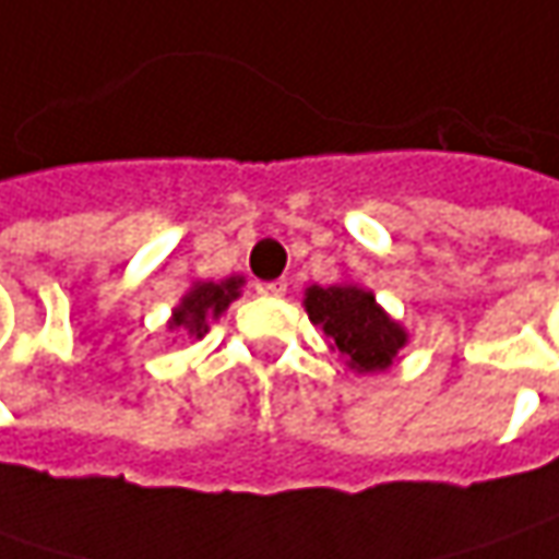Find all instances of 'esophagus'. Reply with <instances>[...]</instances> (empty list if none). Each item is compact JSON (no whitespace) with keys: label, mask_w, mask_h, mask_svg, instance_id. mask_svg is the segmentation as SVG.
<instances>
[{"label":"esophagus","mask_w":559,"mask_h":559,"mask_svg":"<svg viewBox=\"0 0 559 559\" xmlns=\"http://www.w3.org/2000/svg\"><path fill=\"white\" fill-rule=\"evenodd\" d=\"M254 289H258V295H273V298H280V295H286V280H273V283H258Z\"/></svg>","instance_id":"esophagus-1"}]
</instances>
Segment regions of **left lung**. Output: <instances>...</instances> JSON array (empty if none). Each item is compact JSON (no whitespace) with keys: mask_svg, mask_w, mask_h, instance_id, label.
I'll use <instances>...</instances> for the list:
<instances>
[{"mask_svg":"<svg viewBox=\"0 0 559 559\" xmlns=\"http://www.w3.org/2000/svg\"><path fill=\"white\" fill-rule=\"evenodd\" d=\"M305 311L313 326L330 338V348L345 357L357 373L389 370L397 352L407 345L404 326L376 305L373 292L355 283L311 286L305 292Z\"/></svg>","mask_w":559,"mask_h":559,"instance_id":"8db88e82","label":"left lung"}]
</instances>
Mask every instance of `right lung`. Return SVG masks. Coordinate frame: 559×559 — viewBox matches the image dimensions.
<instances>
[{"instance_id":"1","label":"right lung","mask_w":559,"mask_h":559,"mask_svg":"<svg viewBox=\"0 0 559 559\" xmlns=\"http://www.w3.org/2000/svg\"><path fill=\"white\" fill-rule=\"evenodd\" d=\"M242 283H246L242 276H229L224 283H195L174 308V317L167 326L189 333L192 338H202L207 333V320H217L229 308V301L239 298Z\"/></svg>"}]
</instances>
